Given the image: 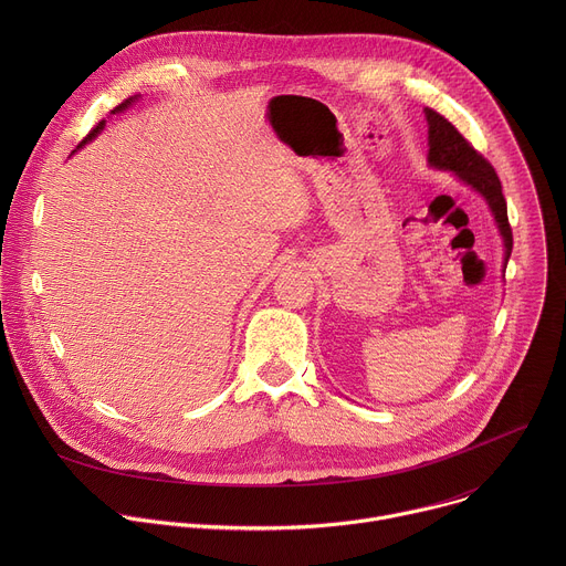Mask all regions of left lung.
Here are the masks:
<instances>
[{
    "instance_id": "1",
    "label": "left lung",
    "mask_w": 566,
    "mask_h": 566,
    "mask_svg": "<svg viewBox=\"0 0 566 566\" xmlns=\"http://www.w3.org/2000/svg\"><path fill=\"white\" fill-rule=\"evenodd\" d=\"M428 118V143H430V154L428 160L430 166L439 170H450L454 172L461 181L472 186L481 197L489 201L495 221L502 230L504 237V247H506V262L513 251V230L509 223V210H506V199L502 192V181L495 172V168L489 164L486 158L476 151L468 138L439 112L426 109Z\"/></svg>"
}]
</instances>
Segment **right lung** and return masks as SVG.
Here are the masks:
<instances>
[{
  "mask_svg": "<svg viewBox=\"0 0 566 566\" xmlns=\"http://www.w3.org/2000/svg\"><path fill=\"white\" fill-rule=\"evenodd\" d=\"M132 101H134V98H127V101H123V103H120V105L114 109V114H116V112H120V109H125V107H127ZM103 125H105V120H101V123H98V125H96V127H94V129H92V132H90V134L83 138V143H80V145H85L87 140H92V138H94V136H96V134L103 129ZM80 145H77V147H80Z\"/></svg>",
  "mask_w": 566,
  "mask_h": 566,
  "instance_id": "1",
  "label": "right lung"
}]
</instances>
